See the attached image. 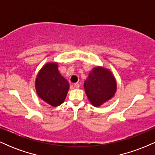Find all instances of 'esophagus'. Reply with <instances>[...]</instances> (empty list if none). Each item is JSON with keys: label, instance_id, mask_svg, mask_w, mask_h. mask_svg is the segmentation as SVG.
I'll use <instances>...</instances> for the list:
<instances>
[{"label": "esophagus", "instance_id": "34e87169", "mask_svg": "<svg viewBox=\"0 0 155 155\" xmlns=\"http://www.w3.org/2000/svg\"><path fill=\"white\" fill-rule=\"evenodd\" d=\"M74 87H75L76 88H79V84H78V83L74 84Z\"/></svg>", "mask_w": 155, "mask_h": 155}]
</instances>
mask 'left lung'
Listing matches in <instances>:
<instances>
[{
    "mask_svg": "<svg viewBox=\"0 0 155 155\" xmlns=\"http://www.w3.org/2000/svg\"><path fill=\"white\" fill-rule=\"evenodd\" d=\"M84 87L90 103L98 107L114 95L117 82L109 70L97 66L90 73Z\"/></svg>",
    "mask_w": 155,
    "mask_h": 155,
    "instance_id": "left-lung-1",
    "label": "left lung"
}]
</instances>
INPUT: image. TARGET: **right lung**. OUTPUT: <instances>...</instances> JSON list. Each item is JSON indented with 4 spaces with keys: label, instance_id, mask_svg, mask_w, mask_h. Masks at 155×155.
<instances>
[{
    "label": "right lung",
    "instance_id": "add662e5",
    "mask_svg": "<svg viewBox=\"0 0 155 155\" xmlns=\"http://www.w3.org/2000/svg\"><path fill=\"white\" fill-rule=\"evenodd\" d=\"M68 89V81L60 75L58 63L46 64L37 75L35 80L37 94L51 106H58L63 104Z\"/></svg>",
    "mask_w": 155,
    "mask_h": 155
}]
</instances>
